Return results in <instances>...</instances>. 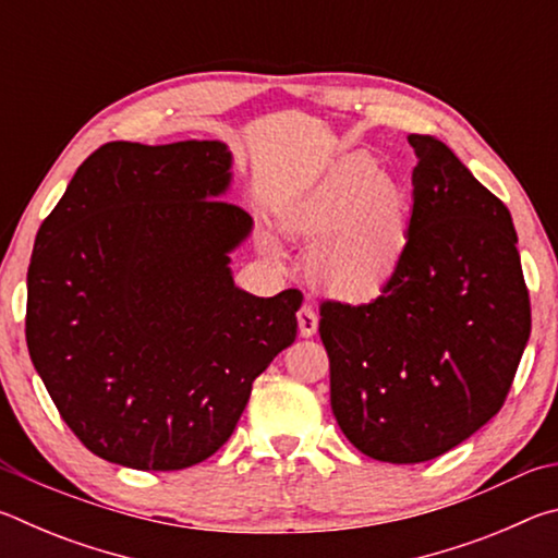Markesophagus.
Instances as JSON below:
<instances>
[{
  "instance_id": "obj_1",
  "label": "esophagus",
  "mask_w": 558,
  "mask_h": 558,
  "mask_svg": "<svg viewBox=\"0 0 558 558\" xmlns=\"http://www.w3.org/2000/svg\"><path fill=\"white\" fill-rule=\"evenodd\" d=\"M317 323L319 317L315 313L313 305H302L298 313V327H300V337H313L317 332Z\"/></svg>"
}]
</instances>
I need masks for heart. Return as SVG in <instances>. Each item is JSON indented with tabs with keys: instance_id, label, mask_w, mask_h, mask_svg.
<instances>
[{
	"instance_id": "b5f03b06",
	"label": "heart",
	"mask_w": 558,
	"mask_h": 558,
	"mask_svg": "<svg viewBox=\"0 0 558 558\" xmlns=\"http://www.w3.org/2000/svg\"><path fill=\"white\" fill-rule=\"evenodd\" d=\"M278 226L290 239H315L307 266L319 288L347 302H369L401 268L411 204L372 159L349 157L310 192L282 204ZM258 248L268 260H282L270 233L258 235Z\"/></svg>"
}]
</instances>
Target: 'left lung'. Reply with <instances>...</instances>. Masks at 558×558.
<instances>
[{"instance_id": "obj_1", "label": "left lung", "mask_w": 558, "mask_h": 558, "mask_svg": "<svg viewBox=\"0 0 558 558\" xmlns=\"http://www.w3.org/2000/svg\"><path fill=\"white\" fill-rule=\"evenodd\" d=\"M405 256L369 305L323 302L329 401L381 462H426L502 409L532 332L512 214L433 135H409Z\"/></svg>"}]
</instances>
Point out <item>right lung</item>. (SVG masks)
Masks as SVG:
<instances>
[{"instance_id": "obj_1", "label": "right lung", "mask_w": 558, "mask_h": 558, "mask_svg": "<svg viewBox=\"0 0 558 558\" xmlns=\"http://www.w3.org/2000/svg\"><path fill=\"white\" fill-rule=\"evenodd\" d=\"M231 167L221 140L108 143L36 233L34 369L83 446L116 465L214 456L256 376L295 342L300 290L256 298L233 282L253 219L223 202Z\"/></svg>"}]
</instances>
